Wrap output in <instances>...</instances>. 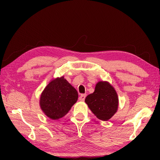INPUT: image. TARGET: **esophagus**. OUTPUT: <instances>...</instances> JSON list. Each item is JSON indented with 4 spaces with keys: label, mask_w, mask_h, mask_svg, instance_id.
<instances>
[{
    "label": "esophagus",
    "mask_w": 160,
    "mask_h": 160,
    "mask_svg": "<svg viewBox=\"0 0 160 160\" xmlns=\"http://www.w3.org/2000/svg\"><path fill=\"white\" fill-rule=\"evenodd\" d=\"M85 98H86V95H85V94H82V95L79 96V100L80 101H84L85 100Z\"/></svg>",
    "instance_id": "obj_1"
}]
</instances>
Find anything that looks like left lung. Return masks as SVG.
<instances>
[{"instance_id": "1", "label": "left lung", "mask_w": 160, "mask_h": 160, "mask_svg": "<svg viewBox=\"0 0 160 160\" xmlns=\"http://www.w3.org/2000/svg\"><path fill=\"white\" fill-rule=\"evenodd\" d=\"M85 102L98 119L107 121L117 112L119 99L109 83L100 82L96 84L95 92L87 96Z\"/></svg>"}]
</instances>
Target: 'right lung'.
Returning <instances> with one entry per match:
<instances>
[{
	"label": "right lung",
	"mask_w": 160,
	"mask_h": 160,
	"mask_svg": "<svg viewBox=\"0 0 160 160\" xmlns=\"http://www.w3.org/2000/svg\"><path fill=\"white\" fill-rule=\"evenodd\" d=\"M78 92L64 77L52 80L46 87L40 98L43 113L52 119L64 117L77 101Z\"/></svg>",
	"instance_id": "add662e5"
}]
</instances>
